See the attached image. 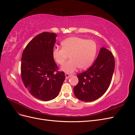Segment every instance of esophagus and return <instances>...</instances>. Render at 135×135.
<instances>
[{"instance_id":"obj_1","label":"esophagus","mask_w":135,"mask_h":135,"mask_svg":"<svg viewBox=\"0 0 135 135\" xmlns=\"http://www.w3.org/2000/svg\"><path fill=\"white\" fill-rule=\"evenodd\" d=\"M72 75L71 74H69L68 73H65V76H66V79H68L69 77H70Z\"/></svg>"}]
</instances>
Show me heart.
<instances>
[{"label":"heart","instance_id":"heart-1","mask_svg":"<svg viewBox=\"0 0 135 135\" xmlns=\"http://www.w3.org/2000/svg\"><path fill=\"white\" fill-rule=\"evenodd\" d=\"M62 48L55 47L52 56L59 64H62L68 55L70 58L61 67V70L68 73L74 72L76 69H86L93 62L97 52V44L93 40L71 36L61 42Z\"/></svg>","mask_w":135,"mask_h":135}]
</instances>
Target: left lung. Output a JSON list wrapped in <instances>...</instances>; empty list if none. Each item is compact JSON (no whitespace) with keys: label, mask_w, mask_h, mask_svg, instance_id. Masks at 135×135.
<instances>
[{"label":"left lung","mask_w":135,"mask_h":135,"mask_svg":"<svg viewBox=\"0 0 135 135\" xmlns=\"http://www.w3.org/2000/svg\"><path fill=\"white\" fill-rule=\"evenodd\" d=\"M114 68L115 61L112 52L102 47L92 66L77 75L79 82L74 87L75 97L85 102L95 101L101 97L111 83Z\"/></svg>","instance_id":"obj_1"}]
</instances>
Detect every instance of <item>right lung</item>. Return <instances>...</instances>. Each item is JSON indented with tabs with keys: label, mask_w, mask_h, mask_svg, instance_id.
Segmentation results:
<instances>
[{
	"label": "right lung",
	"mask_w": 135,
	"mask_h": 135,
	"mask_svg": "<svg viewBox=\"0 0 135 135\" xmlns=\"http://www.w3.org/2000/svg\"><path fill=\"white\" fill-rule=\"evenodd\" d=\"M55 33L43 32L27 44L21 58V78L25 87L31 95L48 101L59 95L65 79L52 56L56 41Z\"/></svg>",
	"instance_id": "add662e5"
}]
</instances>
